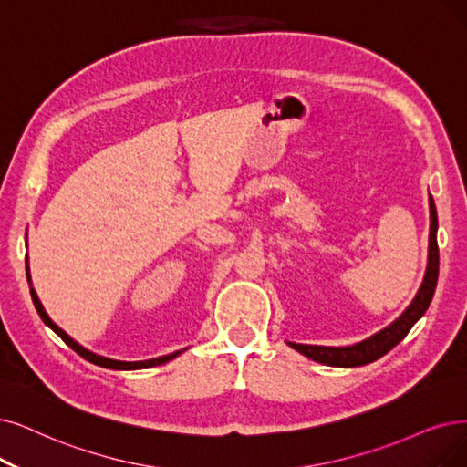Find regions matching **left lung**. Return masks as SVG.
<instances>
[{
    "instance_id": "8db88e82",
    "label": "left lung",
    "mask_w": 467,
    "mask_h": 467,
    "mask_svg": "<svg viewBox=\"0 0 467 467\" xmlns=\"http://www.w3.org/2000/svg\"><path fill=\"white\" fill-rule=\"evenodd\" d=\"M429 211H431V232H429V263L427 272L423 277V284L412 301L399 320H395L389 327L381 329L379 333L371 335L369 339L360 341L350 347H318V345H301V343H289L295 350H298L305 357L312 358L314 362L327 364V366H339V368H354L364 366L381 358L390 348L397 347L412 326L421 318L425 310L431 305V298L437 287L439 277V245H437V209L435 201L429 195Z\"/></svg>"
}]
</instances>
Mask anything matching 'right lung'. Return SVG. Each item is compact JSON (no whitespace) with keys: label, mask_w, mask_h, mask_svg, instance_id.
<instances>
[{"label":"right lung","mask_w":467,"mask_h":467,"mask_svg":"<svg viewBox=\"0 0 467 467\" xmlns=\"http://www.w3.org/2000/svg\"><path fill=\"white\" fill-rule=\"evenodd\" d=\"M30 295H32V303H34L36 310H38V314H40V318L44 320V324L49 326L55 333H57L59 337H61L74 352H78L82 358H86L88 362L96 364V366H103V368H110V369H141V368H153V366H159V364H164V362H169V360L176 358L178 354L182 352V350H176V352H172V354H166V357L153 358V360H143V362H120V360H110V358L99 357V354H93V352L86 350L84 347H80L77 341H72V339L68 337V335H67L57 324L51 322V318L46 314V310H44V306H42V303H40V298H38V295H36L34 289H30Z\"/></svg>","instance_id":"1"}]
</instances>
